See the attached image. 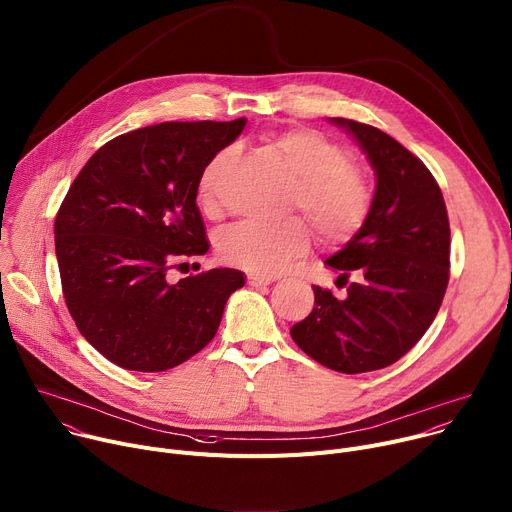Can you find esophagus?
Masks as SVG:
<instances>
[{"label": "esophagus", "instance_id": "34e87169", "mask_svg": "<svg viewBox=\"0 0 512 512\" xmlns=\"http://www.w3.org/2000/svg\"><path fill=\"white\" fill-rule=\"evenodd\" d=\"M274 281H277V279H274V277H264V274H254V272L248 274V283H250L252 287L270 285V283H274Z\"/></svg>", "mask_w": 512, "mask_h": 512}]
</instances>
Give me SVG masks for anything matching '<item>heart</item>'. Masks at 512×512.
I'll use <instances>...</instances> for the list:
<instances>
[{"mask_svg":"<svg viewBox=\"0 0 512 512\" xmlns=\"http://www.w3.org/2000/svg\"><path fill=\"white\" fill-rule=\"evenodd\" d=\"M270 145L279 151L295 182L285 211L301 209L328 244H344L365 225L373 190L361 170L350 166L348 153L318 131L295 129L274 135ZM233 149L217 151L199 178V205L205 213L217 211V182L231 162ZM311 246V233L303 219L289 217L277 223L246 221L225 229L217 240L223 262L254 274H279Z\"/></svg>","mask_w":512,"mask_h":512,"instance_id":"b5f03b06","label":"heart"}]
</instances>
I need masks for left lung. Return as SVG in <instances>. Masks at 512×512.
I'll list each match as a JSON object with an SVG mask.
<instances>
[{
  "instance_id": "obj_1",
  "label": "left lung",
  "mask_w": 512,
  "mask_h": 512,
  "mask_svg": "<svg viewBox=\"0 0 512 512\" xmlns=\"http://www.w3.org/2000/svg\"><path fill=\"white\" fill-rule=\"evenodd\" d=\"M332 123L367 153L373 207L355 238L326 260L340 272L344 297L313 287V309L291 338L313 361L355 375L402 359L435 320L449 283L451 231L443 192L414 153L371 125Z\"/></svg>"
}]
</instances>
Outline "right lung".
Wrapping results in <instances>:
<instances>
[{
    "label": "right lung",
    "mask_w": 512,
    "mask_h": 512,
    "mask_svg": "<svg viewBox=\"0 0 512 512\" xmlns=\"http://www.w3.org/2000/svg\"><path fill=\"white\" fill-rule=\"evenodd\" d=\"M244 127L246 119L143 127L102 145L73 180L55 219L63 297L77 330L110 363L155 373L188 361L244 287L235 268L180 281L170 274L207 254L199 178Z\"/></svg>",
    "instance_id": "1"
}]
</instances>
